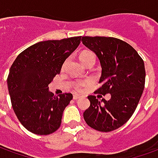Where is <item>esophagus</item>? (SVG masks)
Here are the masks:
<instances>
[{
  "instance_id": "esophagus-1",
  "label": "esophagus",
  "mask_w": 158,
  "mask_h": 158,
  "mask_svg": "<svg viewBox=\"0 0 158 158\" xmlns=\"http://www.w3.org/2000/svg\"><path fill=\"white\" fill-rule=\"evenodd\" d=\"M81 98L80 95H78V94H73V99H74V100H76V99H79V98Z\"/></svg>"
}]
</instances>
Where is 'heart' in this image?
I'll return each mask as SVG.
<instances>
[{"mask_svg":"<svg viewBox=\"0 0 158 158\" xmlns=\"http://www.w3.org/2000/svg\"><path fill=\"white\" fill-rule=\"evenodd\" d=\"M79 59H80V60L82 61L85 65H86L89 61L95 60H96V56H95L94 52H92V51H83V52L80 53V55H79ZM64 66H65V64L63 65V67ZM86 85H87V81L79 80V81H76V82L73 84V87L75 91L81 92L83 90V88Z\"/></svg>","mask_w":158,"mask_h":158,"instance_id":"heart-1","label":"heart"}]
</instances>
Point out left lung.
<instances>
[{
	"instance_id": "left-lung-1",
	"label": "left lung",
	"mask_w": 158,
	"mask_h": 158,
	"mask_svg": "<svg viewBox=\"0 0 158 158\" xmlns=\"http://www.w3.org/2000/svg\"><path fill=\"white\" fill-rule=\"evenodd\" d=\"M81 40L97 54L102 66V85L94 93L110 94L108 101L88 96L91 105L84 119L98 131H114L131 118L138 106L145 84L144 63L131 45L119 39L84 36Z\"/></svg>"
}]
</instances>
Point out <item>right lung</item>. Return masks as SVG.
Segmentation results:
<instances>
[{"mask_svg":"<svg viewBox=\"0 0 158 158\" xmlns=\"http://www.w3.org/2000/svg\"><path fill=\"white\" fill-rule=\"evenodd\" d=\"M80 40L81 36H76L40 41L20 52L12 64L7 79L12 107L30 132L49 135L60 128L73 94L54 96L48 91V85L60 74L64 61Z\"/></svg>","mask_w":158,"mask_h":158,"instance_id":"right-lung-1","label":"right lung"}]
</instances>
